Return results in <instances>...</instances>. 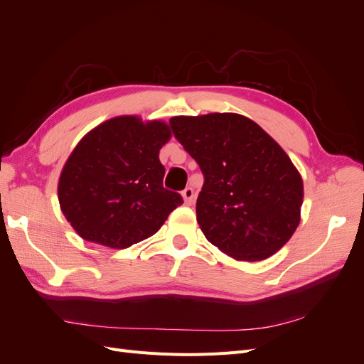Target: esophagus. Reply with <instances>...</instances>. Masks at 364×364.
<instances>
[{
	"mask_svg": "<svg viewBox=\"0 0 364 364\" xmlns=\"http://www.w3.org/2000/svg\"><path fill=\"white\" fill-rule=\"evenodd\" d=\"M182 197L186 205H191L194 202V190L191 186H186V188L182 191Z\"/></svg>",
	"mask_w": 364,
	"mask_h": 364,
	"instance_id": "esophagus-1",
	"label": "esophagus"
}]
</instances>
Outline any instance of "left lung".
Here are the masks:
<instances>
[{"instance_id": "1", "label": "left lung", "mask_w": 364, "mask_h": 364, "mask_svg": "<svg viewBox=\"0 0 364 364\" xmlns=\"http://www.w3.org/2000/svg\"><path fill=\"white\" fill-rule=\"evenodd\" d=\"M170 126L203 173L196 214L209 243L240 261L266 259L287 243L304 183L278 142L238 114L173 117Z\"/></svg>"}]
</instances>
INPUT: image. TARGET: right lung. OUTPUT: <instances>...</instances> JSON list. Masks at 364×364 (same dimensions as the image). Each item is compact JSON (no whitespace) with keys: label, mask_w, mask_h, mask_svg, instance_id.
<instances>
[{"label":"right lung","mask_w":364,"mask_h":364,"mask_svg":"<svg viewBox=\"0 0 364 364\" xmlns=\"http://www.w3.org/2000/svg\"><path fill=\"white\" fill-rule=\"evenodd\" d=\"M171 136L164 121L107 119L75 146L60 173L63 215L83 240L124 249L156 234L179 193L164 188L159 150Z\"/></svg>","instance_id":"right-lung-1"}]
</instances>
